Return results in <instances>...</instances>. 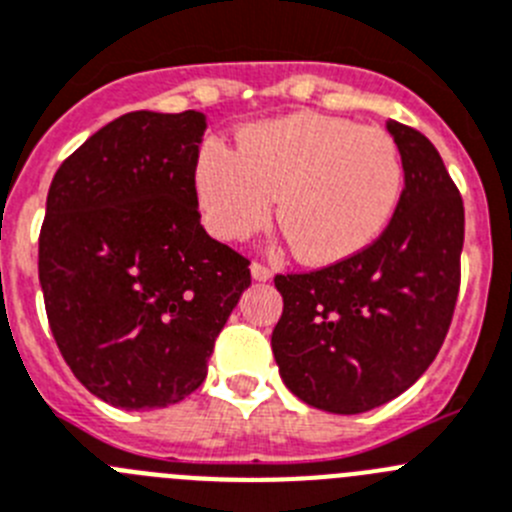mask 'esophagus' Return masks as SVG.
I'll list each match as a JSON object with an SVG mask.
<instances>
[{"label":"esophagus","instance_id":"1","mask_svg":"<svg viewBox=\"0 0 512 512\" xmlns=\"http://www.w3.org/2000/svg\"><path fill=\"white\" fill-rule=\"evenodd\" d=\"M250 270H252V278L262 280V283L273 278V270H270V267H267V265H262V262H252Z\"/></svg>","mask_w":512,"mask_h":512}]
</instances>
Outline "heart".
Wrapping results in <instances>:
<instances>
[{
	"label": "heart",
	"instance_id": "heart-1",
	"mask_svg": "<svg viewBox=\"0 0 512 512\" xmlns=\"http://www.w3.org/2000/svg\"><path fill=\"white\" fill-rule=\"evenodd\" d=\"M403 158L388 132L298 112L247 127L237 150L209 142L193 186L216 237L245 239L275 222L311 265H331L370 247L403 193Z\"/></svg>",
	"mask_w": 512,
	"mask_h": 512
}]
</instances>
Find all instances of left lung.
Returning a JSON list of instances; mask_svg holds the SVG:
<instances>
[{"mask_svg":"<svg viewBox=\"0 0 512 512\" xmlns=\"http://www.w3.org/2000/svg\"><path fill=\"white\" fill-rule=\"evenodd\" d=\"M405 186L388 229L313 273L275 275L273 354L303 403L354 416L398 398L439 354L459 293L464 206L439 150L388 122Z\"/></svg>","mask_w":512,"mask_h":512,"instance_id":"1","label":"left lung"}]
</instances>
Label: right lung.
<instances>
[{
    "mask_svg": "<svg viewBox=\"0 0 512 512\" xmlns=\"http://www.w3.org/2000/svg\"><path fill=\"white\" fill-rule=\"evenodd\" d=\"M201 112H130L53 176L38 270L73 375L124 411L199 388L219 331L250 288V260L201 227L193 168Z\"/></svg>",
    "mask_w": 512,
    "mask_h": 512,
    "instance_id": "right-lung-1",
    "label": "right lung"
}]
</instances>
